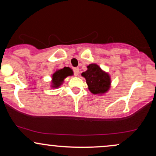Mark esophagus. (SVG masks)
Segmentation results:
<instances>
[{
  "label": "esophagus",
  "instance_id": "1",
  "mask_svg": "<svg viewBox=\"0 0 156 156\" xmlns=\"http://www.w3.org/2000/svg\"><path fill=\"white\" fill-rule=\"evenodd\" d=\"M73 73H74V75L76 76H78L79 74V68L78 67H74L73 68Z\"/></svg>",
  "mask_w": 156,
  "mask_h": 156
}]
</instances>
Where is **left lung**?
I'll return each instance as SVG.
<instances>
[{
    "label": "left lung",
    "instance_id": "8db88e82",
    "mask_svg": "<svg viewBox=\"0 0 156 156\" xmlns=\"http://www.w3.org/2000/svg\"><path fill=\"white\" fill-rule=\"evenodd\" d=\"M87 68L88 69L81 75L87 80L91 92L96 94H103L108 91L111 83L108 75L102 71L95 64H89Z\"/></svg>",
    "mask_w": 156,
    "mask_h": 156
}]
</instances>
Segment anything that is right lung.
<instances>
[{
	"instance_id": "1",
	"label": "right lung",
	"mask_w": 156,
	"mask_h": 156,
	"mask_svg": "<svg viewBox=\"0 0 156 156\" xmlns=\"http://www.w3.org/2000/svg\"><path fill=\"white\" fill-rule=\"evenodd\" d=\"M73 71L69 67H64L63 69H61L59 70L56 71L54 74L53 75V87L57 88L62 84L63 80L67 78L68 76H72Z\"/></svg>"
}]
</instances>
